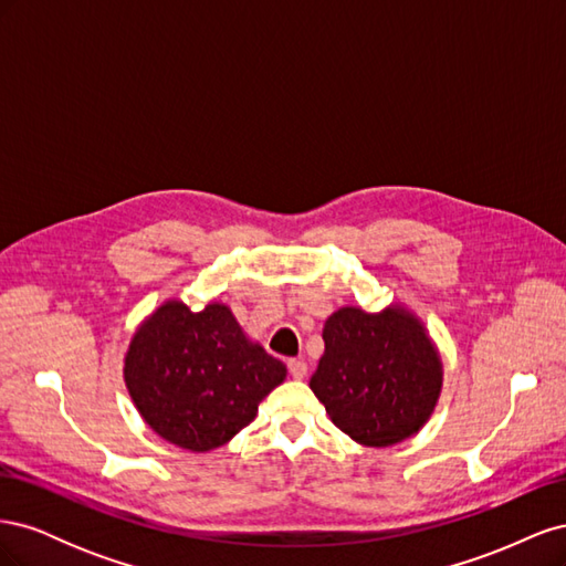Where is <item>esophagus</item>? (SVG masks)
<instances>
[{
    "label": "esophagus",
    "instance_id": "34e87169",
    "mask_svg": "<svg viewBox=\"0 0 566 566\" xmlns=\"http://www.w3.org/2000/svg\"><path fill=\"white\" fill-rule=\"evenodd\" d=\"M287 370H290V375H293L295 380H304L306 378V364L302 361V358H293V361H287Z\"/></svg>",
    "mask_w": 566,
    "mask_h": 566
}]
</instances>
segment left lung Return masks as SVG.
Wrapping results in <instances>:
<instances>
[{
  "label": "left lung",
  "mask_w": 566,
  "mask_h": 566,
  "mask_svg": "<svg viewBox=\"0 0 566 566\" xmlns=\"http://www.w3.org/2000/svg\"><path fill=\"white\" fill-rule=\"evenodd\" d=\"M325 352L310 387L325 413L364 447L385 449L420 432L441 394L443 368L416 314L342 306L323 325Z\"/></svg>",
  "instance_id": "8db88e82"
}]
</instances>
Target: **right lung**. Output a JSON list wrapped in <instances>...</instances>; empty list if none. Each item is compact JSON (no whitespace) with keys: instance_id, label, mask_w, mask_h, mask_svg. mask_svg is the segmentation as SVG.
<instances>
[{"instance_id":"1","label":"right lung","mask_w":566,"mask_h":566,"mask_svg":"<svg viewBox=\"0 0 566 566\" xmlns=\"http://www.w3.org/2000/svg\"><path fill=\"white\" fill-rule=\"evenodd\" d=\"M285 373L219 302L191 312L167 300L136 328L125 354V385L146 424L196 453L224 447L248 427Z\"/></svg>"}]
</instances>
